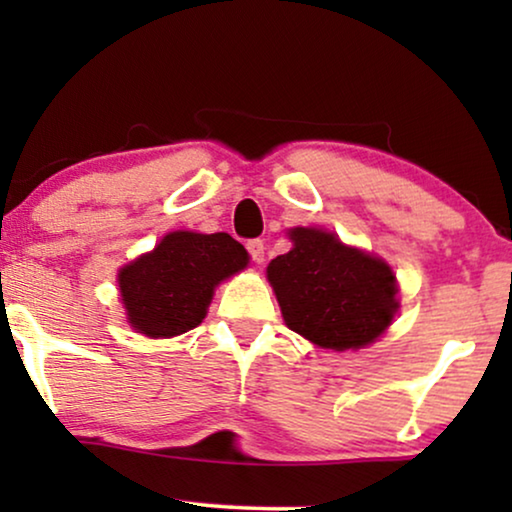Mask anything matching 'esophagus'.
I'll use <instances>...</instances> for the list:
<instances>
[{"label":"esophagus","instance_id":"esophagus-1","mask_svg":"<svg viewBox=\"0 0 512 512\" xmlns=\"http://www.w3.org/2000/svg\"><path fill=\"white\" fill-rule=\"evenodd\" d=\"M247 251L254 263H263L265 261V244L263 240H249L247 242Z\"/></svg>","mask_w":512,"mask_h":512}]
</instances>
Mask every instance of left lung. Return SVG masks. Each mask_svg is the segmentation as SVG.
I'll return each instance as SVG.
<instances>
[{
  "label": "left lung",
  "instance_id": "8db88e82",
  "mask_svg": "<svg viewBox=\"0 0 512 512\" xmlns=\"http://www.w3.org/2000/svg\"><path fill=\"white\" fill-rule=\"evenodd\" d=\"M291 240L289 254L268 265L286 326L335 352L382 335L398 310L389 265L317 228H293Z\"/></svg>",
  "mask_w": 512,
  "mask_h": 512
}]
</instances>
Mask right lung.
Returning <instances> with one entry per match:
<instances>
[{
  "mask_svg": "<svg viewBox=\"0 0 512 512\" xmlns=\"http://www.w3.org/2000/svg\"><path fill=\"white\" fill-rule=\"evenodd\" d=\"M247 261V249L228 233L165 235L118 275L130 324L149 338L191 331L205 319L214 286L247 268Z\"/></svg>",
  "mask_w": 512,
  "mask_h": 512,
  "instance_id": "1",
  "label": "right lung"
}]
</instances>
